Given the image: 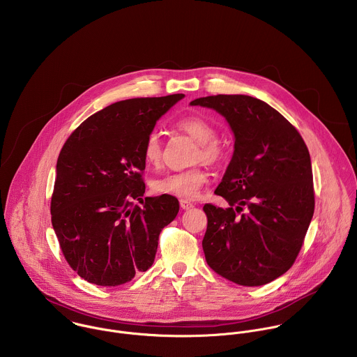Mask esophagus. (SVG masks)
Returning <instances> with one entry per match:
<instances>
[{
	"mask_svg": "<svg viewBox=\"0 0 357 357\" xmlns=\"http://www.w3.org/2000/svg\"><path fill=\"white\" fill-rule=\"evenodd\" d=\"M180 207H181L183 210H188V208L194 207V204H191V202H188V201H185V199H181V201H180Z\"/></svg>",
	"mask_w": 357,
	"mask_h": 357,
	"instance_id": "1",
	"label": "esophagus"
}]
</instances>
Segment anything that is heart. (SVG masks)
Segmentation results:
<instances>
[{"instance_id": "heart-1", "label": "heart", "mask_w": 357, "mask_h": 357, "mask_svg": "<svg viewBox=\"0 0 357 357\" xmlns=\"http://www.w3.org/2000/svg\"><path fill=\"white\" fill-rule=\"evenodd\" d=\"M177 128L190 135L198 142V150L195 153L197 160H204L207 163L218 162L224 149L215 139V128L201 116H185L177 122ZM162 142L158 132H151L143 146V156L150 166H159L162 162ZM208 181L207 172L201 166H195L187 170L173 172L162 177L155 178L151 183L153 192L158 195H167L181 199H195L204 184Z\"/></svg>"}]
</instances>
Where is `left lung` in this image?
Segmentation results:
<instances>
[{
	"mask_svg": "<svg viewBox=\"0 0 357 357\" xmlns=\"http://www.w3.org/2000/svg\"><path fill=\"white\" fill-rule=\"evenodd\" d=\"M191 105L215 109L235 136L232 159L214 191L229 207L204 206L206 261L236 284H266L291 268L313 217L305 142L280 112L252 96H207Z\"/></svg>",
	"mask_w": 357,
	"mask_h": 357,
	"instance_id": "left-lung-1",
	"label": "left lung"
}]
</instances>
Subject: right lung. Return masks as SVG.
Segmentation results:
<instances>
[{"mask_svg": "<svg viewBox=\"0 0 357 357\" xmlns=\"http://www.w3.org/2000/svg\"><path fill=\"white\" fill-rule=\"evenodd\" d=\"M183 98L114 102L84 121L59 153L52 225L66 261L86 282L115 287L153 265L159 234L180 206L167 195L143 199V146Z\"/></svg>", "mask_w": 357, "mask_h": 357, "instance_id": "add662e5", "label": "right lung"}]
</instances>
